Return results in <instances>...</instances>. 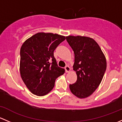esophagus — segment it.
<instances>
[{
	"mask_svg": "<svg viewBox=\"0 0 122 122\" xmlns=\"http://www.w3.org/2000/svg\"><path fill=\"white\" fill-rule=\"evenodd\" d=\"M65 70H66V72H70V71H71V68H70V67L68 66H66V67H65Z\"/></svg>",
	"mask_w": 122,
	"mask_h": 122,
	"instance_id": "esophagus-1",
	"label": "esophagus"
}]
</instances>
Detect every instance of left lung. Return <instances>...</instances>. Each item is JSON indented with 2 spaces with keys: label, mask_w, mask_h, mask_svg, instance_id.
Returning <instances> with one entry per match:
<instances>
[{
  "label": "left lung",
  "mask_w": 122,
  "mask_h": 122,
  "mask_svg": "<svg viewBox=\"0 0 122 122\" xmlns=\"http://www.w3.org/2000/svg\"><path fill=\"white\" fill-rule=\"evenodd\" d=\"M74 53L73 70L77 80L70 84L71 93L80 99L92 95L102 82L106 70V59L97 43L84 36H66Z\"/></svg>",
  "instance_id": "1"
}]
</instances>
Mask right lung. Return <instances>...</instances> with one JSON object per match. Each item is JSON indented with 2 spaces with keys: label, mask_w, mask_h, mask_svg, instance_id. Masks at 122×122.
Returning <instances> with one entry per match:
<instances>
[{
  "label": "right lung",
  "mask_w": 122,
  "mask_h": 122,
  "mask_svg": "<svg viewBox=\"0 0 122 122\" xmlns=\"http://www.w3.org/2000/svg\"><path fill=\"white\" fill-rule=\"evenodd\" d=\"M65 39L66 36L58 34L38 32L23 43L20 52V77L34 94H47L54 88L56 78L64 74V69L56 64L54 51Z\"/></svg>",
  "instance_id": "obj_1"
}]
</instances>
